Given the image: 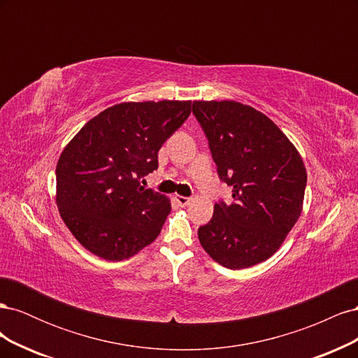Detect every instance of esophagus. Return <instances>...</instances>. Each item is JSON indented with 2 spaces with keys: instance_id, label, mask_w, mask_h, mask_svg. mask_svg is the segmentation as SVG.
<instances>
[{
  "instance_id": "obj_1",
  "label": "esophagus",
  "mask_w": 358,
  "mask_h": 358,
  "mask_svg": "<svg viewBox=\"0 0 358 358\" xmlns=\"http://www.w3.org/2000/svg\"><path fill=\"white\" fill-rule=\"evenodd\" d=\"M175 200L180 206V208H185V206L189 204V201H191L189 197H183V196H175Z\"/></svg>"
}]
</instances>
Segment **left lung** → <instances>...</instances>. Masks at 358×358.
Masks as SVG:
<instances>
[{
    "instance_id": "1",
    "label": "left lung",
    "mask_w": 358,
    "mask_h": 358,
    "mask_svg": "<svg viewBox=\"0 0 358 358\" xmlns=\"http://www.w3.org/2000/svg\"><path fill=\"white\" fill-rule=\"evenodd\" d=\"M192 113L209 142L231 204L220 200L199 229L204 251L227 268L264 262L282 245L301 213L306 169L273 121L236 101H194Z\"/></svg>"
}]
</instances>
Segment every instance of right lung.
Wrapping results in <instances>:
<instances>
[{
	"label": "right lung",
	"mask_w": 358,
	"mask_h": 358,
	"mask_svg": "<svg viewBox=\"0 0 358 358\" xmlns=\"http://www.w3.org/2000/svg\"><path fill=\"white\" fill-rule=\"evenodd\" d=\"M191 101L121 103L86 122L57 164L61 218L88 251L109 262L152 243L170 201L143 188L158 150L187 121Z\"/></svg>",
	"instance_id": "add662e5"
}]
</instances>
